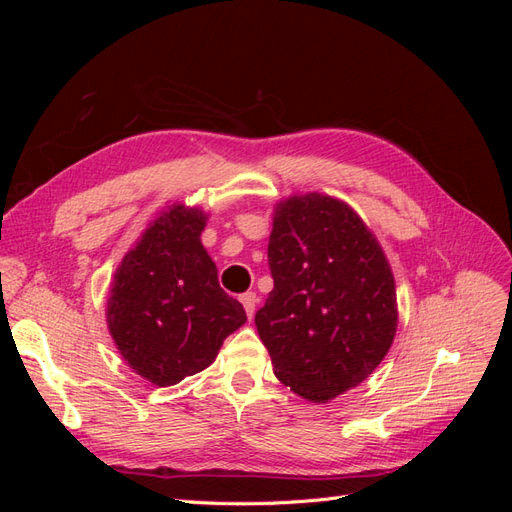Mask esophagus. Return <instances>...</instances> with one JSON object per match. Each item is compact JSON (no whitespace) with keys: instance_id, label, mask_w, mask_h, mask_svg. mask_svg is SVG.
Returning <instances> with one entry per match:
<instances>
[{"instance_id":"obj_1","label":"esophagus","mask_w":512,"mask_h":512,"mask_svg":"<svg viewBox=\"0 0 512 512\" xmlns=\"http://www.w3.org/2000/svg\"><path fill=\"white\" fill-rule=\"evenodd\" d=\"M239 301H241V303H243V307H245V314H247V318H252V316H254V312H256V303H258L256 292H245V294H241Z\"/></svg>"}]
</instances>
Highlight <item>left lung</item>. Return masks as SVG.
Here are the masks:
<instances>
[{"label": "left lung", "instance_id": "8db88e82", "mask_svg": "<svg viewBox=\"0 0 512 512\" xmlns=\"http://www.w3.org/2000/svg\"><path fill=\"white\" fill-rule=\"evenodd\" d=\"M273 290L256 329L277 380L314 404L361 384L397 331L395 277L350 205L309 192L275 205Z\"/></svg>", "mask_w": 512, "mask_h": 512}]
</instances>
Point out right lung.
Here are the masks:
<instances>
[{
    "label": "right lung",
    "mask_w": 512,
    "mask_h": 512,
    "mask_svg": "<svg viewBox=\"0 0 512 512\" xmlns=\"http://www.w3.org/2000/svg\"><path fill=\"white\" fill-rule=\"evenodd\" d=\"M207 213L170 205L123 256L106 301L108 331L138 376L173 386L207 369L247 320L200 243Z\"/></svg>",
    "instance_id": "obj_1"
}]
</instances>
